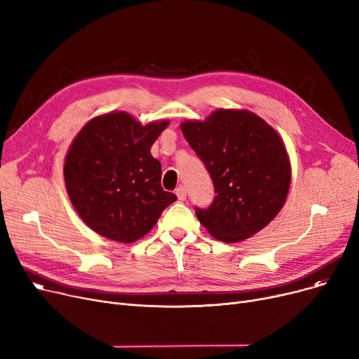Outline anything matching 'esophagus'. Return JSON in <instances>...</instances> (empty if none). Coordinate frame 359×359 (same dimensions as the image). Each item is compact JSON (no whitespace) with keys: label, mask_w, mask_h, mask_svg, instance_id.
<instances>
[{"label":"esophagus","mask_w":359,"mask_h":359,"mask_svg":"<svg viewBox=\"0 0 359 359\" xmlns=\"http://www.w3.org/2000/svg\"><path fill=\"white\" fill-rule=\"evenodd\" d=\"M176 196L179 201H184L186 199V187L184 186H179L176 189Z\"/></svg>","instance_id":"esophagus-1"}]
</instances>
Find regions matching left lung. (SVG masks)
<instances>
[{"label":"left lung","instance_id":"obj_1","mask_svg":"<svg viewBox=\"0 0 359 359\" xmlns=\"http://www.w3.org/2000/svg\"><path fill=\"white\" fill-rule=\"evenodd\" d=\"M180 129L214 182L210 208H196L208 233L224 243L246 240L279 214L291 184V163L278 132L246 109H218Z\"/></svg>","mask_w":359,"mask_h":359}]
</instances>
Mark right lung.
I'll list each match as a JSON object with an SVG mask.
<instances>
[{
    "mask_svg": "<svg viewBox=\"0 0 359 359\" xmlns=\"http://www.w3.org/2000/svg\"><path fill=\"white\" fill-rule=\"evenodd\" d=\"M168 123L142 125L126 111H109L75 135L64 180L74 210L94 233L119 243L137 241L177 201L161 187V164L149 153Z\"/></svg>",
    "mask_w": 359,
    "mask_h": 359,
    "instance_id": "1",
    "label": "right lung"
}]
</instances>
